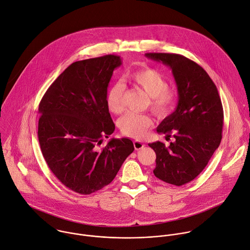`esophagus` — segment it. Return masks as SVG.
<instances>
[{"mask_svg":"<svg viewBox=\"0 0 250 250\" xmlns=\"http://www.w3.org/2000/svg\"><path fill=\"white\" fill-rule=\"evenodd\" d=\"M134 147H135V149L136 150H139V149H142L143 147H145V144L144 143H142V142H140V141H138V140H136V141H134Z\"/></svg>","mask_w":250,"mask_h":250,"instance_id":"34e87169","label":"esophagus"}]
</instances>
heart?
Returning a JSON list of instances; mask_svg holds the SVG:
<instances>
[{
    "mask_svg": "<svg viewBox=\"0 0 250 250\" xmlns=\"http://www.w3.org/2000/svg\"><path fill=\"white\" fill-rule=\"evenodd\" d=\"M129 81L136 87L145 91L150 98L149 107L159 117L168 115L176 104V93L168 88L165 77L153 68H143L129 76ZM125 87L122 83L112 84L105 95L107 109L114 114L123 111V95ZM152 126L151 118L146 114L129 112L118 121V127L122 135L132 139H143L147 130Z\"/></svg>",
    "mask_w": 250,
    "mask_h": 250,
    "instance_id": "heart-1",
    "label": "heart"
}]
</instances>
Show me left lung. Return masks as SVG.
<instances>
[{"instance_id":"1","label":"left lung","mask_w":250,"mask_h":250,"mask_svg":"<svg viewBox=\"0 0 250 250\" xmlns=\"http://www.w3.org/2000/svg\"><path fill=\"white\" fill-rule=\"evenodd\" d=\"M146 57L172 69L179 95L175 111L156 129L175 141L169 146L160 142L148 144L156 153L153 174L168 184L182 186L202 172L221 143V99L207 72L188 58L165 53H148Z\"/></svg>"}]
</instances>
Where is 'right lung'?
<instances>
[{"mask_svg": "<svg viewBox=\"0 0 250 250\" xmlns=\"http://www.w3.org/2000/svg\"><path fill=\"white\" fill-rule=\"evenodd\" d=\"M120 57L75 62L49 87L39 104L38 139L54 175L69 189L90 194L110 184L134 151L130 139L108 138L115 125L105 95Z\"/></svg>", "mask_w": 250, "mask_h": 250, "instance_id": "1", "label": "right lung"}]
</instances>
